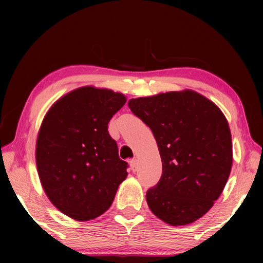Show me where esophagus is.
<instances>
[{"label": "esophagus", "mask_w": 263, "mask_h": 263, "mask_svg": "<svg viewBox=\"0 0 263 263\" xmlns=\"http://www.w3.org/2000/svg\"><path fill=\"white\" fill-rule=\"evenodd\" d=\"M130 167H131V170L133 172H136L138 170V161H137V159H131L130 160Z\"/></svg>", "instance_id": "obj_1"}]
</instances>
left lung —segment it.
<instances>
[{
    "label": "left lung",
    "mask_w": 263,
    "mask_h": 263,
    "mask_svg": "<svg viewBox=\"0 0 263 263\" xmlns=\"http://www.w3.org/2000/svg\"><path fill=\"white\" fill-rule=\"evenodd\" d=\"M132 113L154 133L163 173L147 203L172 226L187 225L220 197L233 164L230 125L216 104L193 90L128 100Z\"/></svg>",
    "instance_id": "1"
}]
</instances>
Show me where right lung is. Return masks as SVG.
Returning <instances> with one entry per match:
<instances>
[{
  "label": "right lung",
  "instance_id": "add662e5",
  "mask_svg": "<svg viewBox=\"0 0 263 263\" xmlns=\"http://www.w3.org/2000/svg\"><path fill=\"white\" fill-rule=\"evenodd\" d=\"M126 103L110 89H74L48 109L39 128L36 164L49 201L74 220L103 215L127 176L108 122Z\"/></svg>",
  "mask_w": 263,
  "mask_h": 263
}]
</instances>
